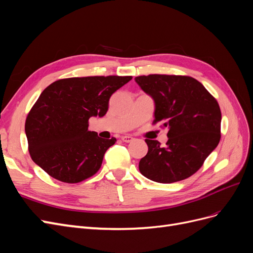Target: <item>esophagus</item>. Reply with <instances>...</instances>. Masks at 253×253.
I'll use <instances>...</instances> for the list:
<instances>
[{"instance_id": "1", "label": "esophagus", "mask_w": 253, "mask_h": 253, "mask_svg": "<svg viewBox=\"0 0 253 253\" xmlns=\"http://www.w3.org/2000/svg\"><path fill=\"white\" fill-rule=\"evenodd\" d=\"M121 140L124 141V142H132L133 140H134V138L132 136H129V135H126V136H122L121 137Z\"/></svg>"}]
</instances>
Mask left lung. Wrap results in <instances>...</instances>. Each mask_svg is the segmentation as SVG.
I'll use <instances>...</instances> for the list:
<instances>
[{"instance_id": "8db88e82", "label": "left lung", "mask_w": 253, "mask_h": 253, "mask_svg": "<svg viewBox=\"0 0 253 253\" xmlns=\"http://www.w3.org/2000/svg\"><path fill=\"white\" fill-rule=\"evenodd\" d=\"M135 81L155 101V119L169 132L165 148L145 139L149 151L140 173L153 181L172 183L192 176L220 140L218 102L203 84L189 76L153 74Z\"/></svg>"}]
</instances>
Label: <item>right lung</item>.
I'll use <instances>...</instances> for the list:
<instances>
[{
    "instance_id": "add662e5",
    "label": "right lung",
    "mask_w": 253,
    "mask_h": 253,
    "mask_svg": "<svg viewBox=\"0 0 253 253\" xmlns=\"http://www.w3.org/2000/svg\"><path fill=\"white\" fill-rule=\"evenodd\" d=\"M132 76L60 79L45 88L27 114L25 133L32 159L52 178L77 183L95 175L116 138L88 131L90 117L108 112L111 96Z\"/></svg>"
}]
</instances>
